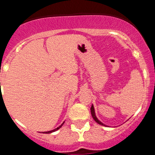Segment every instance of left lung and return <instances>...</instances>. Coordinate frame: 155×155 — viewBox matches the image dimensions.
Instances as JSON below:
<instances>
[{
  "label": "left lung",
  "mask_w": 155,
  "mask_h": 155,
  "mask_svg": "<svg viewBox=\"0 0 155 155\" xmlns=\"http://www.w3.org/2000/svg\"><path fill=\"white\" fill-rule=\"evenodd\" d=\"M91 116H92L93 119L94 120V121L96 122V123H98V124H100V125H104L102 123H101V122L99 121V120L97 119L96 116H95V113H94V107H93V105H91Z\"/></svg>",
  "instance_id": "8db88e82"
}]
</instances>
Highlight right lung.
Instances as JSON below:
<instances>
[{
	"mask_svg": "<svg viewBox=\"0 0 155 155\" xmlns=\"http://www.w3.org/2000/svg\"><path fill=\"white\" fill-rule=\"evenodd\" d=\"M63 124H64V123H63V124H61V126H60V127H57V129H55V130H50V131H47V132H46V134H50V133H52V132H54V131L57 130H58V129H60V128H61V127H62V125H63Z\"/></svg>",
	"mask_w": 155,
	"mask_h": 155,
	"instance_id": "add662e5",
	"label": "right lung"
}]
</instances>
